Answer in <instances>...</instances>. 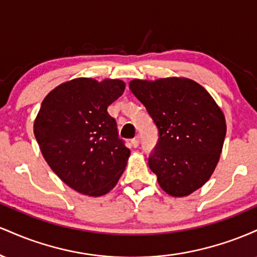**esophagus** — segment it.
I'll return each instance as SVG.
<instances>
[{"label": "esophagus", "instance_id": "34e87169", "mask_svg": "<svg viewBox=\"0 0 257 257\" xmlns=\"http://www.w3.org/2000/svg\"><path fill=\"white\" fill-rule=\"evenodd\" d=\"M139 144H140V139H139V137L134 138V139H133V140H132V145H133V147H138Z\"/></svg>", "mask_w": 257, "mask_h": 257}]
</instances>
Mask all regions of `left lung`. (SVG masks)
<instances>
[{"instance_id": "1", "label": "left lung", "mask_w": 257, "mask_h": 257, "mask_svg": "<svg viewBox=\"0 0 257 257\" xmlns=\"http://www.w3.org/2000/svg\"><path fill=\"white\" fill-rule=\"evenodd\" d=\"M132 93L158 128L149 158L164 192L185 197L213 175L226 137L225 114L213 96L190 78L133 79Z\"/></svg>"}]
</instances>
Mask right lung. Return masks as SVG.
I'll return each mask as SVG.
<instances>
[{
    "label": "right lung",
    "instance_id": "right-lung-1",
    "mask_svg": "<svg viewBox=\"0 0 257 257\" xmlns=\"http://www.w3.org/2000/svg\"><path fill=\"white\" fill-rule=\"evenodd\" d=\"M124 88L120 79H71L48 93L35 119V138L48 166L85 196L110 192L131 156L107 112Z\"/></svg>",
    "mask_w": 257,
    "mask_h": 257
}]
</instances>
